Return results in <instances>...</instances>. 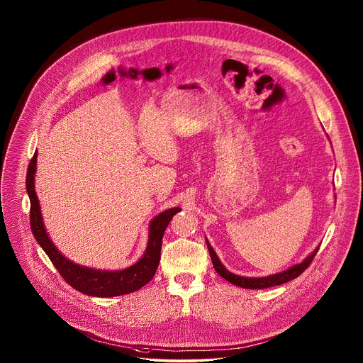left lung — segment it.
I'll list each match as a JSON object with an SVG mask.
<instances>
[{
    "instance_id": "1",
    "label": "left lung",
    "mask_w": 363,
    "mask_h": 363,
    "mask_svg": "<svg viewBox=\"0 0 363 363\" xmlns=\"http://www.w3.org/2000/svg\"><path fill=\"white\" fill-rule=\"evenodd\" d=\"M207 246L215 271H216L222 278H225L228 282H230V284H233V285H238V286H242V288H246V289H264V288L277 286V285H281V284H285V282H288V281H292V279L298 278V277L311 265V261L314 259V256L317 255L318 247H320V246H318L308 259H305V261H302L301 264H296V265L291 267L289 269H286V271H284V272H279V274H275V275H269V277H262V278H246V277H239V275H235V274L229 272V271L223 267V264L219 261L218 256L215 255V252H213V249L211 247V245H209L208 240Z\"/></svg>"
}]
</instances>
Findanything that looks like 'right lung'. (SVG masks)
<instances>
[{"label": "right lung", "mask_w": 363, "mask_h": 363, "mask_svg": "<svg viewBox=\"0 0 363 363\" xmlns=\"http://www.w3.org/2000/svg\"><path fill=\"white\" fill-rule=\"evenodd\" d=\"M36 155L38 154L35 152V155L30 159L26 173V190L30 199V229L35 239L46 252L48 257L52 259V265L64 278V281L78 292L99 298L127 295L148 284L154 278L156 268L159 265L163 233L169 222L180 211V208H170L159 213L155 219H152L150 225V240L147 252L137 264L121 271H101L74 264L57 250L46 233L39 200L35 191Z\"/></svg>", "instance_id": "add662e5"}]
</instances>
